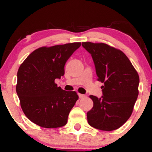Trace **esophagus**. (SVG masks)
<instances>
[{"mask_svg":"<svg viewBox=\"0 0 152 152\" xmlns=\"http://www.w3.org/2000/svg\"><path fill=\"white\" fill-rule=\"evenodd\" d=\"M78 96H79L80 99H83V98H84V97H86V95H84V94H78Z\"/></svg>","mask_w":152,"mask_h":152,"instance_id":"obj_1","label":"esophagus"}]
</instances>
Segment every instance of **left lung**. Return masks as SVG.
<instances>
[{
  "label": "left lung",
  "mask_w": 152,
  "mask_h": 152,
  "mask_svg": "<svg viewBox=\"0 0 152 152\" xmlns=\"http://www.w3.org/2000/svg\"><path fill=\"white\" fill-rule=\"evenodd\" d=\"M82 46L91 55L98 81L104 83L101 98L90 96L94 106L87 112L88 123L99 130L117 129L132 114L139 95V75L121 50L103 43L83 42Z\"/></svg>",
  "instance_id": "8db88e82"
}]
</instances>
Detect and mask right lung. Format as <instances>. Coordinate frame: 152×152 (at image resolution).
I'll list each match as a JSON object with an SVG mask.
<instances>
[{
  "label": "right lung",
  "instance_id": "right-lung-1",
  "mask_svg": "<svg viewBox=\"0 0 152 152\" xmlns=\"http://www.w3.org/2000/svg\"><path fill=\"white\" fill-rule=\"evenodd\" d=\"M81 43L41 47L33 51L19 67L16 92L23 111L43 128L65 126L78 96L57 86L55 79L64 75V66Z\"/></svg>",
  "mask_w": 152,
  "mask_h": 152
}]
</instances>
